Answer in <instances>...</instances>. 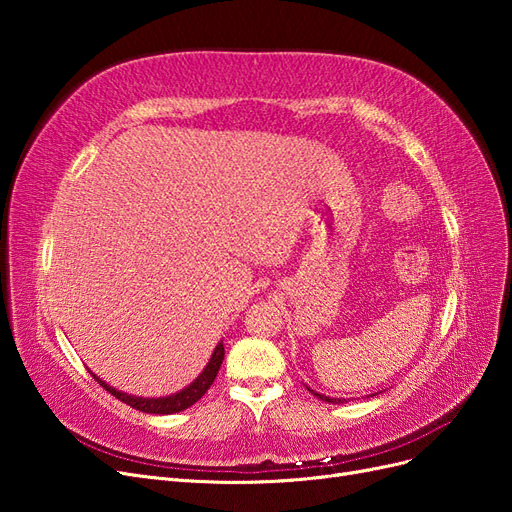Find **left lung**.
Instances as JSON below:
<instances>
[{
    "mask_svg": "<svg viewBox=\"0 0 512 512\" xmlns=\"http://www.w3.org/2000/svg\"><path fill=\"white\" fill-rule=\"evenodd\" d=\"M305 389L312 393V395H316L318 399H322V401H329V404H346V399H337V397H327V395H322V393H316V391H312L309 389V386L305 384ZM374 395H378V393H374ZM374 395H365V397H374ZM350 401V399H348Z\"/></svg>",
    "mask_w": 512,
    "mask_h": 512,
    "instance_id": "8db88e82",
    "label": "left lung"
}]
</instances>
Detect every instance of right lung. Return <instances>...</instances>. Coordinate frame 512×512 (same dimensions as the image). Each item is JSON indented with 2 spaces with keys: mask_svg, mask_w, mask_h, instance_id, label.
<instances>
[{
  "mask_svg": "<svg viewBox=\"0 0 512 512\" xmlns=\"http://www.w3.org/2000/svg\"><path fill=\"white\" fill-rule=\"evenodd\" d=\"M222 361H224V344L220 342L218 346H215L207 367L203 369V374H200L190 386H185L183 391H179L175 395L151 397V399L149 397H136V395L121 393V391L113 389L111 384H106L102 378H98L96 374H94V378H96V382L100 386H104V391L115 395L119 401H123V404H128L134 410H141V412H147V414H175V412H181L185 408L194 406L196 401L209 391V386L213 384L215 376H218Z\"/></svg>",
  "mask_w": 512,
  "mask_h": 512,
  "instance_id": "1",
  "label": "right lung"
}]
</instances>
